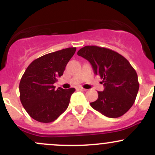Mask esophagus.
<instances>
[{
	"label": "esophagus",
	"mask_w": 155,
	"mask_h": 155,
	"mask_svg": "<svg viewBox=\"0 0 155 155\" xmlns=\"http://www.w3.org/2000/svg\"><path fill=\"white\" fill-rule=\"evenodd\" d=\"M78 90L81 91H86V89L83 88V87H78Z\"/></svg>",
	"instance_id": "1"
}]
</instances>
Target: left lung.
<instances>
[{"mask_svg":"<svg viewBox=\"0 0 155 155\" xmlns=\"http://www.w3.org/2000/svg\"><path fill=\"white\" fill-rule=\"evenodd\" d=\"M77 54L90 62L105 87L91 107L109 118L122 116L135 102L140 87L134 68L124 56L107 48L86 46Z\"/></svg>","mask_w":155,"mask_h":155,"instance_id":"1","label":"left lung"}]
</instances>
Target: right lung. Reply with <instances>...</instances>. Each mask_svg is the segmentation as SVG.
Returning a JSON list of instances; mask_svg holds the SVG:
<instances>
[{"label": "right lung", "instance_id": "obj_1", "mask_svg": "<svg viewBox=\"0 0 155 155\" xmlns=\"http://www.w3.org/2000/svg\"><path fill=\"white\" fill-rule=\"evenodd\" d=\"M76 47L63 48L33 61L21 76L20 101L28 115L41 123L57 119L67 109L76 89L58 87L54 82L63 75Z\"/></svg>", "mask_w": 155, "mask_h": 155}]
</instances>
